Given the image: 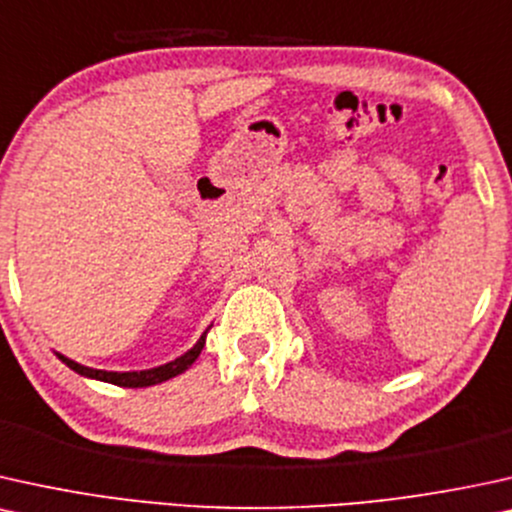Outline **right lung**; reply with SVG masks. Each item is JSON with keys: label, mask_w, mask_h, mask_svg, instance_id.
Returning a JSON list of instances; mask_svg holds the SVG:
<instances>
[{"label": "right lung", "mask_w": 512, "mask_h": 512, "mask_svg": "<svg viewBox=\"0 0 512 512\" xmlns=\"http://www.w3.org/2000/svg\"><path fill=\"white\" fill-rule=\"evenodd\" d=\"M205 345V333L200 335V340L193 345V349L184 354V357L170 361V364L165 366H158V368H151V371H139V373H113V371H94V368H87V366H80L75 364V361H70L66 357H61L58 354V359L63 361L68 368H73L75 373L80 375H87V378H96V380H103V383H111V385H118V387H151V385H158L163 383V380H170L174 375L184 373L186 368H189L193 361L198 359L200 349Z\"/></svg>", "instance_id": "add662e5"}]
</instances>
